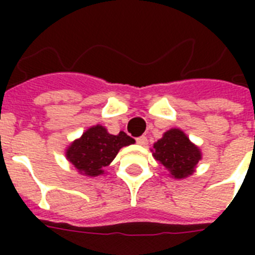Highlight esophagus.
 I'll return each mask as SVG.
<instances>
[{
    "mask_svg": "<svg viewBox=\"0 0 255 255\" xmlns=\"http://www.w3.org/2000/svg\"><path fill=\"white\" fill-rule=\"evenodd\" d=\"M136 143L139 144V145H147L148 140L145 136H140V137H137V139H136Z\"/></svg>",
    "mask_w": 255,
    "mask_h": 255,
    "instance_id": "34e87169",
    "label": "esophagus"
}]
</instances>
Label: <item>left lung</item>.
Returning a JSON list of instances; mask_svg holds the SVG:
<instances>
[{
  "mask_svg": "<svg viewBox=\"0 0 255 255\" xmlns=\"http://www.w3.org/2000/svg\"><path fill=\"white\" fill-rule=\"evenodd\" d=\"M153 157L167 168L174 178H185L201 160V151L178 128H172L153 144Z\"/></svg>",
  "mask_w": 255,
  "mask_h": 255,
  "instance_id": "1",
  "label": "left lung"
}]
</instances>
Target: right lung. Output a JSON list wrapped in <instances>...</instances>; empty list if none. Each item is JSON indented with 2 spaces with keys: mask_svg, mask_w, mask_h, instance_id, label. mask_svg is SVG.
I'll return each mask as SVG.
<instances>
[{
  "mask_svg": "<svg viewBox=\"0 0 255 255\" xmlns=\"http://www.w3.org/2000/svg\"><path fill=\"white\" fill-rule=\"evenodd\" d=\"M135 143L126 132L111 135L103 126L88 128L83 135L70 144L66 157L78 172L90 177L104 173V168L111 164L120 148Z\"/></svg>",
  "mask_w": 255,
  "mask_h": 255,
  "instance_id": "obj_1",
  "label": "right lung"
}]
</instances>
